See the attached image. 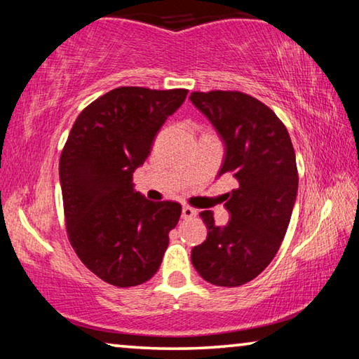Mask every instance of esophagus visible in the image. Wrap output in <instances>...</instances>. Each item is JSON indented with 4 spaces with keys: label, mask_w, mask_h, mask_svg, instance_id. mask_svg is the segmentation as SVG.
Masks as SVG:
<instances>
[{
    "label": "esophagus",
    "mask_w": 359,
    "mask_h": 359,
    "mask_svg": "<svg viewBox=\"0 0 359 359\" xmlns=\"http://www.w3.org/2000/svg\"><path fill=\"white\" fill-rule=\"evenodd\" d=\"M194 215H196V210H194L193 208H190V205H184V209H182V218H184V220H188V218H193Z\"/></svg>",
    "instance_id": "obj_1"
}]
</instances>
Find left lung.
I'll list each match as a JSON object with an SVG mask.
<instances>
[{"label": "left lung", "mask_w": 359, "mask_h": 359, "mask_svg": "<svg viewBox=\"0 0 359 359\" xmlns=\"http://www.w3.org/2000/svg\"><path fill=\"white\" fill-rule=\"evenodd\" d=\"M190 100L226 145L218 175L238 180L224 203L226 226H217L212 210L199 214L208 239L193 247L191 263L205 282L239 287L266 269L287 233L299 182L294 149L282 120L250 95L212 90Z\"/></svg>", "instance_id": "obj_1"}]
</instances>
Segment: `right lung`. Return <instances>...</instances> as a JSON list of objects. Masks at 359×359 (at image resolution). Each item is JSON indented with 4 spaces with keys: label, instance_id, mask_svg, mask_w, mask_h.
<instances>
[{
    "label": "right lung",
    "instance_id": "1",
    "mask_svg": "<svg viewBox=\"0 0 359 359\" xmlns=\"http://www.w3.org/2000/svg\"><path fill=\"white\" fill-rule=\"evenodd\" d=\"M187 93L114 88L79 114L60 156L68 239L79 259L114 287L150 280L179 223L182 205L145 199L133 188V174Z\"/></svg>",
    "mask_w": 359,
    "mask_h": 359
}]
</instances>
